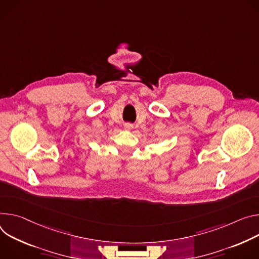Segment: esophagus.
Instances as JSON below:
<instances>
[{"mask_svg": "<svg viewBox=\"0 0 259 259\" xmlns=\"http://www.w3.org/2000/svg\"><path fill=\"white\" fill-rule=\"evenodd\" d=\"M133 128V125L131 124V123H126V124H124V130L125 131H131Z\"/></svg>", "mask_w": 259, "mask_h": 259, "instance_id": "1", "label": "esophagus"}]
</instances>
